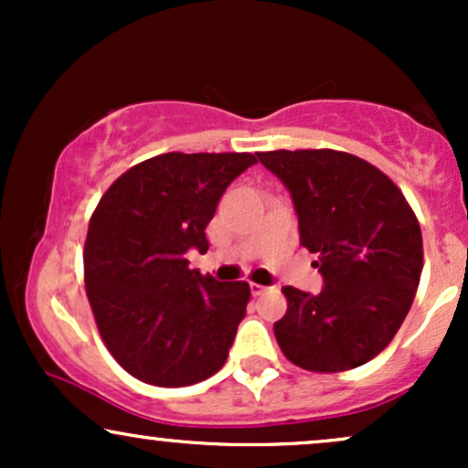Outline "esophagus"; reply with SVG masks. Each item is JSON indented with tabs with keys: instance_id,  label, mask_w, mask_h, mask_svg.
<instances>
[{
	"instance_id": "1",
	"label": "esophagus",
	"mask_w": 468,
	"mask_h": 468,
	"mask_svg": "<svg viewBox=\"0 0 468 468\" xmlns=\"http://www.w3.org/2000/svg\"><path fill=\"white\" fill-rule=\"evenodd\" d=\"M266 286H261V283H250V294L252 297H260V294L266 292Z\"/></svg>"
}]
</instances>
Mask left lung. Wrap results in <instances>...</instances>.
<instances>
[{
  "mask_svg": "<svg viewBox=\"0 0 468 468\" xmlns=\"http://www.w3.org/2000/svg\"><path fill=\"white\" fill-rule=\"evenodd\" d=\"M286 185L302 246L316 252L319 294L282 288L286 314L275 324L283 356L332 374L372 361L410 313L422 272L416 213L388 176L335 149L257 154Z\"/></svg>",
  "mask_w": 468,
  "mask_h": 468,
  "instance_id": "left-lung-1",
  "label": "left lung"
}]
</instances>
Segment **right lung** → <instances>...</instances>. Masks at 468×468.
Listing matches in <instances>:
<instances>
[{
  "instance_id": "add662e5",
  "label": "right lung",
  "mask_w": 468,
  "mask_h": 468,
  "mask_svg": "<svg viewBox=\"0 0 468 468\" xmlns=\"http://www.w3.org/2000/svg\"><path fill=\"white\" fill-rule=\"evenodd\" d=\"M252 154L154 155L101 197L83 249L85 290L99 335L133 378L185 388L222 369L246 314V282L191 271L208 250L207 227Z\"/></svg>"
}]
</instances>
